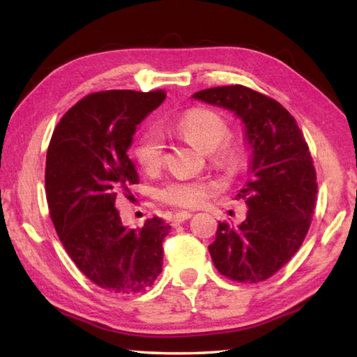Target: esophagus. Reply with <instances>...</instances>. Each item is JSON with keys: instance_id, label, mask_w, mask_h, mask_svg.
I'll return each instance as SVG.
<instances>
[{"instance_id": "obj_1", "label": "esophagus", "mask_w": 357, "mask_h": 357, "mask_svg": "<svg viewBox=\"0 0 357 357\" xmlns=\"http://www.w3.org/2000/svg\"><path fill=\"white\" fill-rule=\"evenodd\" d=\"M190 218H192L190 211H179V213L173 215L172 224H173V225H179V224H183L184 221H187V219H190Z\"/></svg>"}]
</instances>
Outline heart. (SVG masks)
Listing matches in <instances>:
<instances>
[{
  "label": "heart",
  "instance_id": "obj_1",
  "mask_svg": "<svg viewBox=\"0 0 357 357\" xmlns=\"http://www.w3.org/2000/svg\"><path fill=\"white\" fill-rule=\"evenodd\" d=\"M172 130L179 138L193 144L196 149L206 151L216 164L229 165L236 159V144L225 139L229 126L213 110L202 107L187 110L176 119ZM135 156L144 172L156 173L162 167L165 158V144L161 135L156 132L144 133L136 144ZM216 188L218 185L208 179L174 178L159 187L156 196L159 201L173 207L195 208L201 206Z\"/></svg>",
  "mask_w": 357,
  "mask_h": 357
}]
</instances>
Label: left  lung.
<instances>
[{
	"instance_id": "left-lung-1",
	"label": "left lung",
	"mask_w": 357,
	"mask_h": 357,
	"mask_svg": "<svg viewBox=\"0 0 357 357\" xmlns=\"http://www.w3.org/2000/svg\"><path fill=\"white\" fill-rule=\"evenodd\" d=\"M195 100L233 112L252 149L248 183L238 193L247 218L219 222L208 252L221 275L261 282L298 252L312 224L317 195L312 155L296 119L278 101L244 86L206 89Z\"/></svg>"
}]
</instances>
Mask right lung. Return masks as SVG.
I'll list each match as a JSON object with an SVG mask.
<instances>
[{"mask_svg":"<svg viewBox=\"0 0 357 357\" xmlns=\"http://www.w3.org/2000/svg\"><path fill=\"white\" fill-rule=\"evenodd\" d=\"M164 100L162 90L92 93L66 113L49 144L45 196L52 222L82 275L110 293H139L162 271L170 225L155 216L142 229H127L115 202L139 183L127 155L136 126Z\"/></svg>","mask_w":357,"mask_h":357,"instance_id":"1","label":"right lung"}]
</instances>
